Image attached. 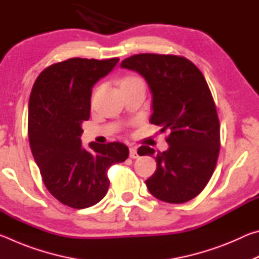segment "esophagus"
I'll return each mask as SVG.
<instances>
[{
  "mask_svg": "<svg viewBox=\"0 0 259 259\" xmlns=\"http://www.w3.org/2000/svg\"><path fill=\"white\" fill-rule=\"evenodd\" d=\"M129 156L131 157V159H137V157L139 156L138 153H137V148H136V147H130L129 148Z\"/></svg>",
  "mask_w": 259,
  "mask_h": 259,
  "instance_id": "obj_1",
  "label": "esophagus"
}]
</instances>
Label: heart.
Segmentation results:
<instances>
[{
    "label": "heart",
    "mask_w": 259,
    "mask_h": 259,
    "mask_svg": "<svg viewBox=\"0 0 259 259\" xmlns=\"http://www.w3.org/2000/svg\"><path fill=\"white\" fill-rule=\"evenodd\" d=\"M136 81H140V78L136 77V76H125L120 81V87L128 84V83H131V82H136Z\"/></svg>",
    "instance_id": "obj_1"
}]
</instances>
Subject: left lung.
I'll use <instances>...</instances> for the list:
<instances>
[{"label":"left lung","instance_id":"1","mask_svg":"<svg viewBox=\"0 0 259 259\" xmlns=\"http://www.w3.org/2000/svg\"><path fill=\"white\" fill-rule=\"evenodd\" d=\"M121 67L145 77L153 98L151 123L169 134V148L157 152L156 171L146 181L148 191L164 202H187L210 181L221 148V125L208 83L182 56L135 55ZM154 153L148 146L138 150L139 155Z\"/></svg>","mask_w":259,"mask_h":259}]
</instances>
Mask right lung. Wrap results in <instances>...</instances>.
<instances>
[{"label": "right lung", "mask_w": 259, "mask_h": 259, "mask_svg": "<svg viewBox=\"0 0 259 259\" xmlns=\"http://www.w3.org/2000/svg\"><path fill=\"white\" fill-rule=\"evenodd\" d=\"M119 58H71L47 67L35 81L28 104V139L48 188L61 203L84 209L106 195L111 165L126 160L124 144L90 143L82 147V123L90 117L95 83Z\"/></svg>", "instance_id": "obj_1"}]
</instances>
